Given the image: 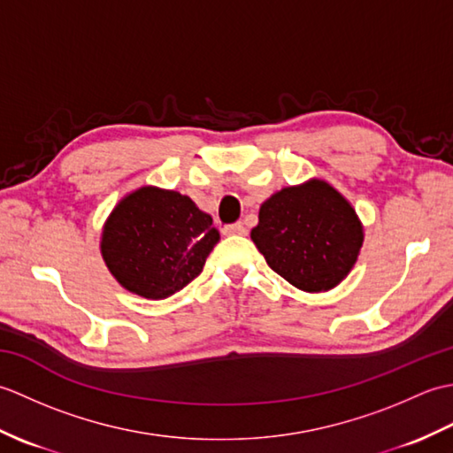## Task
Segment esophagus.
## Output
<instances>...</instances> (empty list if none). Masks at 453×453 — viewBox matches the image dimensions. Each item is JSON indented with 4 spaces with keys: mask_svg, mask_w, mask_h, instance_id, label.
Masks as SVG:
<instances>
[{
    "mask_svg": "<svg viewBox=\"0 0 453 453\" xmlns=\"http://www.w3.org/2000/svg\"><path fill=\"white\" fill-rule=\"evenodd\" d=\"M224 234L226 235H245L247 234V227L242 224V221H237V224L226 226L224 227Z\"/></svg>",
    "mask_w": 453,
    "mask_h": 453,
    "instance_id": "34e87169",
    "label": "esophagus"
}]
</instances>
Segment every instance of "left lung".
<instances>
[{
  "instance_id": "8db88e82",
  "label": "left lung",
  "mask_w": 453,
  "mask_h": 453,
  "mask_svg": "<svg viewBox=\"0 0 453 453\" xmlns=\"http://www.w3.org/2000/svg\"><path fill=\"white\" fill-rule=\"evenodd\" d=\"M251 239L268 266L297 290L339 286L358 261L364 226L331 182L310 179L265 200Z\"/></svg>"
}]
</instances>
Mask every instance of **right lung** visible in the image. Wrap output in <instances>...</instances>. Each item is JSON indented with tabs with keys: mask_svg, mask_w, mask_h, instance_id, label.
Wrapping results in <instances>:
<instances>
[{
	"mask_svg": "<svg viewBox=\"0 0 453 453\" xmlns=\"http://www.w3.org/2000/svg\"><path fill=\"white\" fill-rule=\"evenodd\" d=\"M219 242L211 216L187 195L140 187L120 198L101 234V255L124 290L165 300L202 273Z\"/></svg>",
	"mask_w": 453,
	"mask_h": 453,
	"instance_id": "1",
	"label": "right lung"
}]
</instances>
